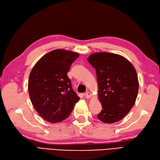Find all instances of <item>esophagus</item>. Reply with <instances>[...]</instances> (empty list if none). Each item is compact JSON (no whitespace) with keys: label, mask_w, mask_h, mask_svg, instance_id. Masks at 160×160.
Instances as JSON below:
<instances>
[{"label":"esophagus","mask_w":160,"mask_h":160,"mask_svg":"<svg viewBox=\"0 0 160 160\" xmlns=\"http://www.w3.org/2000/svg\"><path fill=\"white\" fill-rule=\"evenodd\" d=\"M85 97L87 99H89L91 97V93H90V92H86V93H85Z\"/></svg>","instance_id":"34e87169"}]
</instances>
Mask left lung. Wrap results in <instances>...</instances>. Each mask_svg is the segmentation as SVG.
Returning a JSON list of instances; mask_svg holds the SVG:
<instances>
[{"mask_svg":"<svg viewBox=\"0 0 160 160\" xmlns=\"http://www.w3.org/2000/svg\"><path fill=\"white\" fill-rule=\"evenodd\" d=\"M88 60L95 69L98 97L102 110L98 118L113 123L122 119L136 100L139 82L136 71L123 56L106 52L91 55Z\"/></svg>","mask_w":160,"mask_h":160,"instance_id":"left-lung-1","label":"left lung"}]
</instances>
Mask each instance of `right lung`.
Returning a JSON list of instances; mask_svg holds the SVG:
<instances>
[{
	"instance_id": "obj_1",
	"label": "right lung",
	"mask_w": 160,
	"mask_h": 160,
	"mask_svg": "<svg viewBox=\"0 0 160 160\" xmlns=\"http://www.w3.org/2000/svg\"><path fill=\"white\" fill-rule=\"evenodd\" d=\"M78 53L56 49L47 53L33 67L28 83L33 107L50 123L61 122L68 118L80 99L72 90L67 76Z\"/></svg>"
}]
</instances>
